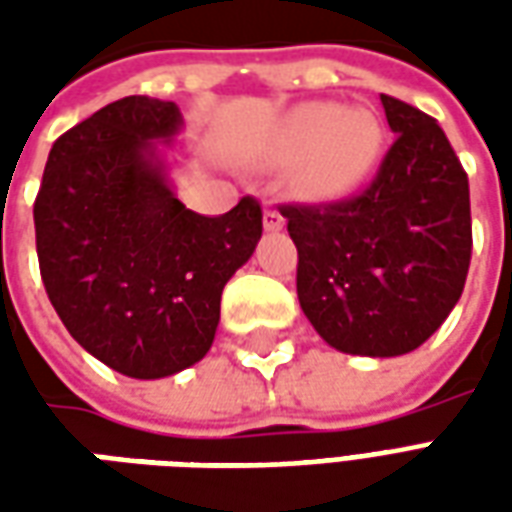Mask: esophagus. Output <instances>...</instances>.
Returning a JSON list of instances; mask_svg holds the SVG:
<instances>
[{
	"mask_svg": "<svg viewBox=\"0 0 512 512\" xmlns=\"http://www.w3.org/2000/svg\"><path fill=\"white\" fill-rule=\"evenodd\" d=\"M263 227H266L268 233H279V230L285 227V216H282L277 208H266V211H263Z\"/></svg>",
	"mask_w": 512,
	"mask_h": 512,
	"instance_id": "esophagus-1",
	"label": "esophagus"
}]
</instances>
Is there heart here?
<instances>
[{"instance_id": "heart-1", "label": "heart", "mask_w": 512, "mask_h": 512, "mask_svg": "<svg viewBox=\"0 0 512 512\" xmlns=\"http://www.w3.org/2000/svg\"><path fill=\"white\" fill-rule=\"evenodd\" d=\"M384 128L367 109L312 101L290 109L277 134V158L296 165V186L310 200L351 197L376 172Z\"/></svg>"}]
</instances>
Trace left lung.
Listing matches in <instances>:
<instances>
[{"instance_id":"left-lung-1","label":"left lung","mask_w":512,"mask_h":512,"mask_svg":"<svg viewBox=\"0 0 512 512\" xmlns=\"http://www.w3.org/2000/svg\"><path fill=\"white\" fill-rule=\"evenodd\" d=\"M395 134L378 178L334 205H282L312 329L351 356L411 354L447 321L472 260L469 178L439 123L381 95Z\"/></svg>"}]
</instances>
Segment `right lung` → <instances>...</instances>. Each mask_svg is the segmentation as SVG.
Listing matches in <instances>:
<instances>
[{"mask_svg": "<svg viewBox=\"0 0 512 512\" xmlns=\"http://www.w3.org/2000/svg\"><path fill=\"white\" fill-rule=\"evenodd\" d=\"M180 131L172 101L120 98L54 142L35 200L40 277L60 321L139 381L211 351L224 285L263 235L252 197L222 216L178 200L167 150Z\"/></svg>", "mask_w": 512, "mask_h": 512, "instance_id": "right-lung-1", "label": "right lung"}]
</instances>
